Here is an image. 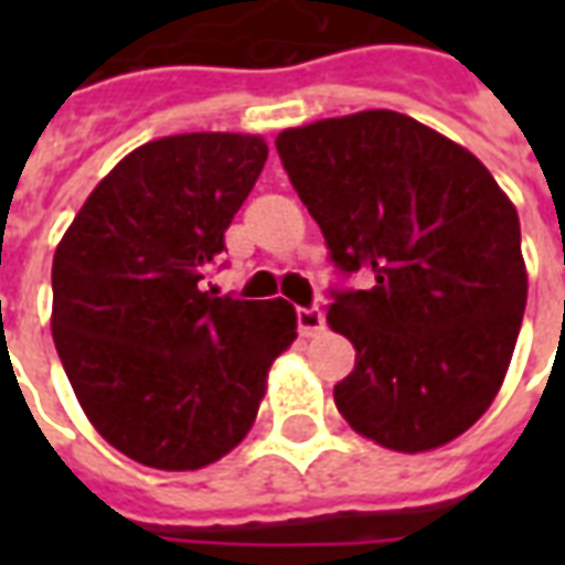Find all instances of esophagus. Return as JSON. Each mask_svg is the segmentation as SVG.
<instances>
[{
    "instance_id": "obj_1",
    "label": "esophagus",
    "mask_w": 565,
    "mask_h": 565,
    "mask_svg": "<svg viewBox=\"0 0 565 565\" xmlns=\"http://www.w3.org/2000/svg\"><path fill=\"white\" fill-rule=\"evenodd\" d=\"M296 327H299V335H318V332L323 330V315H320V308H296Z\"/></svg>"
}]
</instances>
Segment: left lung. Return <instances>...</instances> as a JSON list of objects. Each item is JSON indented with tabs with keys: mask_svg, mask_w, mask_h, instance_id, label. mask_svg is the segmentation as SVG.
Returning <instances> with one entry per match:
<instances>
[{
	"mask_svg": "<svg viewBox=\"0 0 565 565\" xmlns=\"http://www.w3.org/2000/svg\"><path fill=\"white\" fill-rule=\"evenodd\" d=\"M342 278L327 320L356 348L335 405L356 433L417 454L484 415L526 306L521 221L478 157L415 117L360 111L275 139Z\"/></svg>",
	"mask_w": 565,
	"mask_h": 565,
	"instance_id": "1",
	"label": "left lung"
}]
</instances>
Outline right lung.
<instances>
[{
    "mask_svg": "<svg viewBox=\"0 0 565 565\" xmlns=\"http://www.w3.org/2000/svg\"><path fill=\"white\" fill-rule=\"evenodd\" d=\"M266 157V141L238 132L148 141L96 184L56 247V354L90 424L129 460L169 472L221 460L296 339L290 302L205 290Z\"/></svg>",
    "mask_w": 565,
    "mask_h": 565,
    "instance_id": "right-lung-1",
    "label": "right lung"
}]
</instances>
